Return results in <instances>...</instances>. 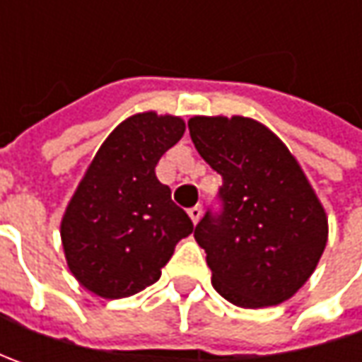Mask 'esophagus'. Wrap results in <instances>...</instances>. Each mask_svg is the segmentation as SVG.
I'll return each mask as SVG.
<instances>
[{"instance_id":"esophagus-1","label":"esophagus","mask_w":362,"mask_h":362,"mask_svg":"<svg viewBox=\"0 0 362 362\" xmlns=\"http://www.w3.org/2000/svg\"><path fill=\"white\" fill-rule=\"evenodd\" d=\"M202 216H203L202 205H195V207H191V209H189V217H191V221H193L195 226L199 223V219H202Z\"/></svg>"}]
</instances>
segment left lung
Wrapping results in <instances>:
<instances>
[{
    "instance_id": "1",
    "label": "left lung",
    "mask_w": 362,
    "mask_h": 362,
    "mask_svg": "<svg viewBox=\"0 0 362 362\" xmlns=\"http://www.w3.org/2000/svg\"><path fill=\"white\" fill-rule=\"evenodd\" d=\"M191 141L223 177V211L205 214L195 240L207 254L211 284L240 308L292 298L318 266L328 217L296 157L247 117H193Z\"/></svg>"
}]
</instances>
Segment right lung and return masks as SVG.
I'll list each match as a JSON object with an SVG mask.
<instances>
[{
  "mask_svg": "<svg viewBox=\"0 0 362 362\" xmlns=\"http://www.w3.org/2000/svg\"><path fill=\"white\" fill-rule=\"evenodd\" d=\"M185 122L155 110L120 122L96 151L60 223L66 264L100 298H127L160 278L177 242L193 231L155 167Z\"/></svg>",
  "mask_w": 362,
  "mask_h": 362,
  "instance_id": "right-lung-1",
  "label": "right lung"
}]
</instances>
